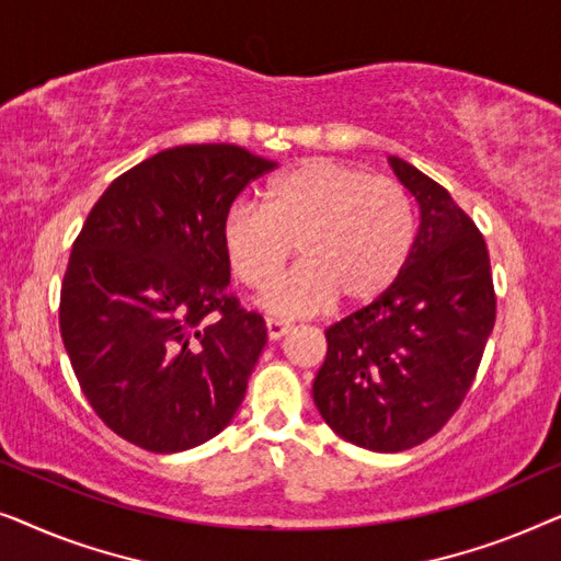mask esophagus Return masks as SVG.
<instances>
[{
	"mask_svg": "<svg viewBox=\"0 0 561 561\" xmlns=\"http://www.w3.org/2000/svg\"><path fill=\"white\" fill-rule=\"evenodd\" d=\"M265 327H267V336H271L273 342L280 340V336H286L290 332V321L278 319V317H267Z\"/></svg>",
	"mask_w": 561,
	"mask_h": 561,
	"instance_id": "1",
	"label": "esophagus"
}]
</instances>
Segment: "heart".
<instances>
[{"mask_svg":"<svg viewBox=\"0 0 561 561\" xmlns=\"http://www.w3.org/2000/svg\"><path fill=\"white\" fill-rule=\"evenodd\" d=\"M221 240L237 278L263 288L293 251L305 260L260 296L275 313L365 304L390 288L409 263L416 211L401 183L363 168L309 158L267 183L263 206L234 202Z\"/></svg>","mask_w":561,"mask_h":561,"instance_id":"b5f03b06","label":"heart"}]
</instances>
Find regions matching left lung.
Masks as SVG:
<instances>
[{"instance_id":"left-lung-1","label":"left lung","mask_w":561,"mask_h":561,"mask_svg":"<svg viewBox=\"0 0 561 561\" xmlns=\"http://www.w3.org/2000/svg\"><path fill=\"white\" fill-rule=\"evenodd\" d=\"M390 168L419 204L409 263L390 288L327 329L313 403L334 434L373 451L426 442L465 401L495 324L485 240L449 191L405 160Z\"/></svg>"}]
</instances>
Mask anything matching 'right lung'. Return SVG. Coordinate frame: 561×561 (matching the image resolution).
<instances>
[{"mask_svg": "<svg viewBox=\"0 0 561 561\" xmlns=\"http://www.w3.org/2000/svg\"><path fill=\"white\" fill-rule=\"evenodd\" d=\"M278 163L237 145H179L110 183L76 237L60 336L96 416L173 455L240 409L265 321L227 294L225 214Z\"/></svg>", "mask_w": 561, "mask_h": 561, "instance_id": "obj_1", "label": "right lung"}]
</instances>
